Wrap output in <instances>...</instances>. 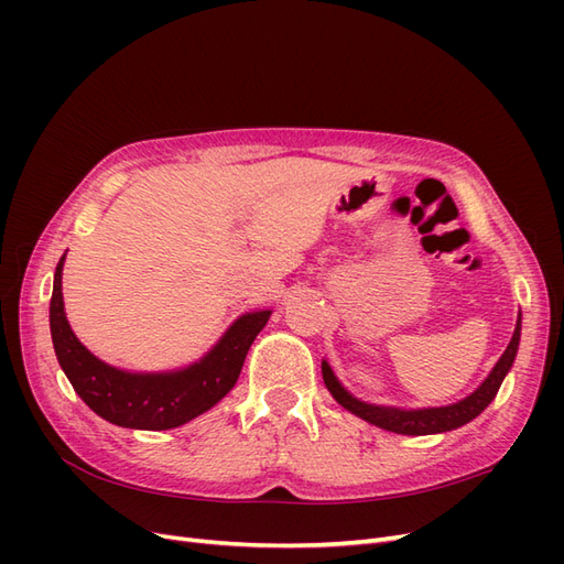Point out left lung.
<instances>
[{
  "label": "left lung",
  "mask_w": 564,
  "mask_h": 564,
  "mask_svg": "<svg viewBox=\"0 0 564 564\" xmlns=\"http://www.w3.org/2000/svg\"><path fill=\"white\" fill-rule=\"evenodd\" d=\"M520 329H522V315H518V324L513 338H510L508 348L503 350V355L499 357V362L494 365V369L489 371V377L477 386L468 398L458 400L454 404L447 406H425V409H398V406H383V404H369L352 398L350 392L338 383V379L334 377V371L327 362H322V379L324 386L329 388V392L334 395V400L346 406L348 412H352L355 416L365 419L371 425H379L383 431L390 433H400V435H433V433H447L454 429H460L468 421H473L475 416H480L485 409L489 406V402L497 398V392L506 379V373L513 367V360L518 355V346H520Z\"/></svg>",
  "instance_id": "1"
}]
</instances>
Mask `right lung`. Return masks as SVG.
Instances as JSON below:
<instances>
[{
    "mask_svg": "<svg viewBox=\"0 0 564 564\" xmlns=\"http://www.w3.org/2000/svg\"><path fill=\"white\" fill-rule=\"evenodd\" d=\"M63 261L56 265L54 294L48 305L51 340L58 365L77 395L94 412L115 425L135 431H169L224 400L240 377L253 338L265 327L272 311L237 317L218 344L199 362L176 371L133 373L98 360L79 344L63 308Z\"/></svg>",
    "mask_w": 564,
    "mask_h": 564,
    "instance_id": "add662e5",
    "label": "right lung"
}]
</instances>
